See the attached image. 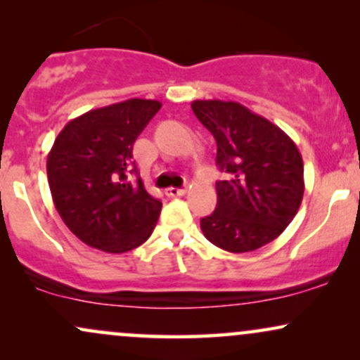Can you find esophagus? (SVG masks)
<instances>
[{"mask_svg":"<svg viewBox=\"0 0 360 360\" xmlns=\"http://www.w3.org/2000/svg\"><path fill=\"white\" fill-rule=\"evenodd\" d=\"M184 194H186V189H179V188H167L166 189L167 198H179V196H184Z\"/></svg>","mask_w":360,"mask_h":360,"instance_id":"34e87169","label":"esophagus"}]
</instances>
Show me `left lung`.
<instances>
[{
  "label": "left lung",
  "instance_id": "8db88e82",
  "mask_svg": "<svg viewBox=\"0 0 360 360\" xmlns=\"http://www.w3.org/2000/svg\"><path fill=\"white\" fill-rule=\"evenodd\" d=\"M191 108L217 140L218 203L201 218L213 245L242 254L278 238L298 213L304 193L303 159L278 125L237 101L196 100Z\"/></svg>",
  "mask_w": 360,
  "mask_h": 360
}]
</instances>
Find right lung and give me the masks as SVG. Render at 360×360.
Here are the masks:
<instances>
[{
  "label": "right lung",
  "mask_w": 360,
  "mask_h": 360,
  "mask_svg": "<svg viewBox=\"0 0 360 360\" xmlns=\"http://www.w3.org/2000/svg\"><path fill=\"white\" fill-rule=\"evenodd\" d=\"M160 106L131 98L91 110L57 135L47 155L52 200L65 226L86 245L123 254L150 237L162 203L140 177L130 184L127 176L137 172L135 140Z\"/></svg>",
  "instance_id": "1"
}]
</instances>
